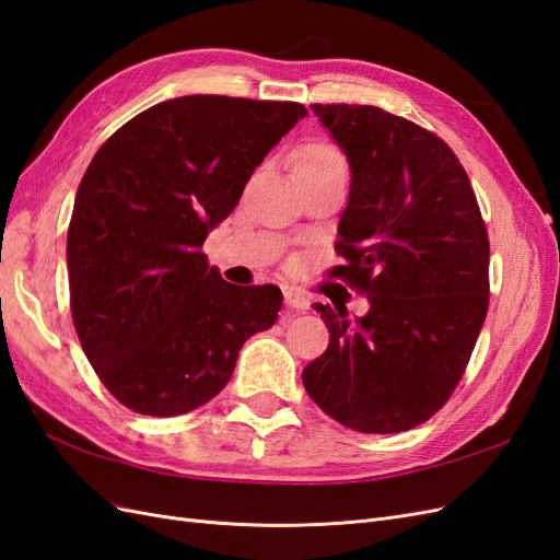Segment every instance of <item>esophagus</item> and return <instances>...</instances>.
Listing matches in <instances>:
<instances>
[{
  "label": "esophagus",
  "instance_id": "obj_1",
  "mask_svg": "<svg viewBox=\"0 0 560 560\" xmlns=\"http://www.w3.org/2000/svg\"><path fill=\"white\" fill-rule=\"evenodd\" d=\"M284 303L290 308H294V311H299V313H306L308 308H311V301L303 296V294H299V292H294V290H287L284 292Z\"/></svg>",
  "mask_w": 560,
  "mask_h": 560
}]
</instances>
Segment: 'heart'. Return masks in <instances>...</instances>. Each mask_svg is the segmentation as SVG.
Listing matches in <instances>:
<instances>
[{
    "label": "heart",
    "mask_w": 560,
    "mask_h": 560,
    "mask_svg": "<svg viewBox=\"0 0 560 560\" xmlns=\"http://www.w3.org/2000/svg\"><path fill=\"white\" fill-rule=\"evenodd\" d=\"M294 173H322V175L341 173V175H346L348 163L338 147H334L329 142H313V144L301 149V154L294 165Z\"/></svg>",
    "instance_id": "heart-1"
}]
</instances>
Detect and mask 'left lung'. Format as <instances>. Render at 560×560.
Instances as JSON below:
<instances>
[{"label":"left lung","instance_id":"1","mask_svg":"<svg viewBox=\"0 0 560 560\" xmlns=\"http://www.w3.org/2000/svg\"><path fill=\"white\" fill-rule=\"evenodd\" d=\"M350 163L329 270L369 313L315 311L329 346L303 369L322 411L364 434L430 420L460 383L488 313V231L465 167L434 132L371 105H313Z\"/></svg>","mask_w":560,"mask_h":560}]
</instances>
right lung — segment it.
I'll return each instance as SVG.
<instances>
[{
  "instance_id": "add662e5",
  "label": "right lung",
  "mask_w": 560,
  "mask_h": 560,
  "mask_svg": "<svg viewBox=\"0 0 560 560\" xmlns=\"http://www.w3.org/2000/svg\"><path fill=\"white\" fill-rule=\"evenodd\" d=\"M306 114L299 103L184 95L97 149L67 229L70 308L97 378L130 411L198 409L226 387L247 338L273 327L278 287L226 282L202 243Z\"/></svg>"
}]
</instances>
